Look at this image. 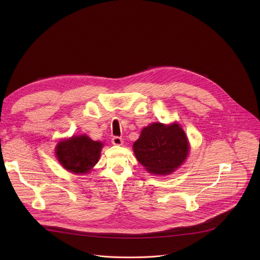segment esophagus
<instances>
[{
    "label": "esophagus",
    "mask_w": 260,
    "mask_h": 260,
    "mask_svg": "<svg viewBox=\"0 0 260 260\" xmlns=\"http://www.w3.org/2000/svg\"><path fill=\"white\" fill-rule=\"evenodd\" d=\"M112 143H113V145L121 146V145L123 144V140H122V138L116 136V137H113V138H112Z\"/></svg>",
    "instance_id": "esophagus-1"
}]
</instances>
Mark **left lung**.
<instances>
[{
    "label": "left lung",
    "instance_id": "left-lung-1",
    "mask_svg": "<svg viewBox=\"0 0 260 260\" xmlns=\"http://www.w3.org/2000/svg\"><path fill=\"white\" fill-rule=\"evenodd\" d=\"M133 148L138 161L154 175L173 173L189 153L187 137L178 123L154 122L144 127Z\"/></svg>",
    "mask_w": 260,
    "mask_h": 260
}]
</instances>
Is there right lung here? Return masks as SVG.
<instances>
[{"mask_svg":"<svg viewBox=\"0 0 260 260\" xmlns=\"http://www.w3.org/2000/svg\"><path fill=\"white\" fill-rule=\"evenodd\" d=\"M103 143L93 141L86 135L73 136L61 140L55 147L59 164L74 174H87L98 164Z\"/></svg>","mask_w":260,"mask_h":260,"instance_id":"1","label":"right lung"}]
</instances>
